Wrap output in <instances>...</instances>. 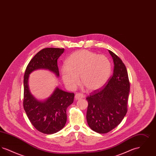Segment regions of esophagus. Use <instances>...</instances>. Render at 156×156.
I'll return each mask as SVG.
<instances>
[{
    "instance_id": "esophagus-1",
    "label": "esophagus",
    "mask_w": 156,
    "mask_h": 156,
    "mask_svg": "<svg viewBox=\"0 0 156 156\" xmlns=\"http://www.w3.org/2000/svg\"><path fill=\"white\" fill-rule=\"evenodd\" d=\"M75 99H76V100H79V99H81L83 98H84V95H83L82 94L78 93V94H76L75 95Z\"/></svg>"
}]
</instances>
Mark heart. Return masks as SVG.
<instances>
[{"label":"heart","mask_w":156,"mask_h":156,"mask_svg":"<svg viewBox=\"0 0 156 156\" xmlns=\"http://www.w3.org/2000/svg\"><path fill=\"white\" fill-rule=\"evenodd\" d=\"M112 64L104 55L83 50L73 53L61 69L62 81L68 88L74 89L79 83V76L89 90L101 88L109 80Z\"/></svg>","instance_id":"obj_1"}]
</instances>
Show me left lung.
Returning <instances> with one entry per match:
<instances>
[{
    "mask_svg": "<svg viewBox=\"0 0 156 156\" xmlns=\"http://www.w3.org/2000/svg\"><path fill=\"white\" fill-rule=\"evenodd\" d=\"M109 52L114 63L113 75L105 87L86 98L88 124L99 133H108L118 126L127 111L130 82L126 66L118 55L110 50Z\"/></svg>",
    "mask_w": 156,
    "mask_h": 156,
    "instance_id": "obj_1",
    "label": "left lung"
}]
</instances>
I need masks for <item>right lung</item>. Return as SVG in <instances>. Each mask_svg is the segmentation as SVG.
<instances>
[{"label": "right lung", "mask_w": 156, "mask_h": 156, "mask_svg": "<svg viewBox=\"0 0 156 156\" xmlns=\"http://www.w3.org/2000/svg\"><path fill=\"white\" fill-rule=\"evenodd\" d=\"M64 51V48H59L41 50L31 59L24 75L23 108L33 126L43 133H55L64 127L67 122V108L73 103L74 94L56 88L44 101H38L29 89V75L38 69H45L58 77L57 59Z\"/></svg>", "instance_id": "right-lung-1"}]
</instances>
